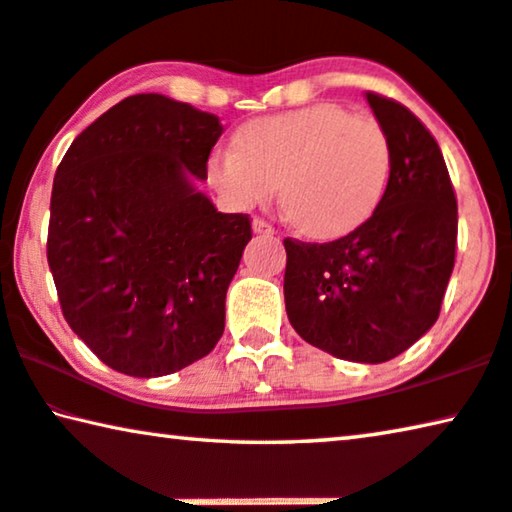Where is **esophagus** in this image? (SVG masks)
<instances>
[{"instance_id": "obj_1", "label": "esophagus", "mask_w": 512, "mask_h": 512, "mask_svg": "<svg viewBox=\"0 0 512 512\" xmlns=\"http://www.w3.org/2000/svg\"><path fill=\"white\" fill-rule=\"evenodd\" d=\"M254 231L256 233H263V235H274V233H277V229H274L270 222H265V219H261V217L254 219Z\"/></svg>"}]
</instances>
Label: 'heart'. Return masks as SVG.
<instances>
[{"mask_svg": "<svg viewBox=\"0 0 512 512\" xmlns=\"http://www.w3.org/2000/svg\"><path fill=\"white\" fill-rule=\"evenodd\" d=\"M391 141L382 123L336 102L263 116L235 132V148L208 160L210 185L235 208L270 203L311 238L348 235L371 219L391 178Z\"/></svg>", "mask_w": 512, "mask_h": 512, "instance_id": "obj_1", "label": "heart"}]
</instances>
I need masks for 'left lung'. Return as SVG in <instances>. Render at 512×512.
<instances>
[{
    "label": "left lung",
    "mask_w": 512,
    "mask_h": 512,
    "mask_svg": "<svg viewBox=\"0 0 512 512\" xmlns=\"http://www.w3.org/2000/svg\"><path fill=\"white\" fill-rule=\"evenodd\" d=\"M391 141L384 199L332 242L283 240L290 325L338 359L382 364L439 318L455 265L458 201L430 130L398 100L366 93Z\"/></svg>",
    "instance_id": "obj_1"
}]
</instances>
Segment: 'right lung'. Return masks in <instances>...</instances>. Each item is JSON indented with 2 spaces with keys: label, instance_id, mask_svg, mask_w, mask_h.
<instances>
[{
  "label": "right lung",
  "instance_id": "obj_1",
  "mask_svg": "<svg viewBox=\"0 0 512 512\" xmlns=\"http://www.w3.org/2000/svg\"><path fill=\"white\" fill-rule=\"evenodd\" d=\"M215 114L160 93L121 100L57 167L47 263L61 313L93 355L132 377L206 357L251 240L249 215L194 190L222 137Z\"/></svg>",
  "mask_w": 512,
  "mask_h": 512
}]
</instances>
